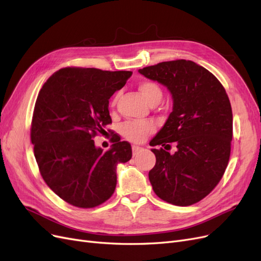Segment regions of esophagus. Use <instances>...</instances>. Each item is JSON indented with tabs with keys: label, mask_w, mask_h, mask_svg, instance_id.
<instances>
[{
	"label": "esophagus",
	"mask_w": 261,
	"mask_h": 261,
	"mask_svg": "<svg viewBox=\"0 0 261 261\" xmlns=\"http://www.w3.org/2000/svg\"><path fill=\"white\" fill-rule=\"evenodd\" d=\"M132 149H133V155H134V156L137 155V153H138L139 151H141V150H143V148H140V147H138V146H133Z\"/></svg>",
	"instance_id": "34e87169"
}]
</instances>
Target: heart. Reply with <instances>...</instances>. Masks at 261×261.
<instances>
[{"mask_svg": "<svg viewBox=\"0 0 261 261\" xmlns=\"http://www.w3.org/2000/svg\"><path fill=\"white\" fill-rule=\"evenodd\" d=\"M138 89L140 93L143 94L145 100L150 105H158L162 100L163 91L162 88L152 81H143L138 85ZM117 94L113 97L111 101V106L114 107L116 105ZM155 129V126L151 121H132L126 122L121 126V134L124 138L132 141V143H143V141L152 134Z\"/></svg>", "mask_w": 261, "mask_h": 261, "instance_id": "obj_1", "label": "heart"}]
</instances>
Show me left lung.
Listing matches in <instances>:
<instances>
[{"label":"left lung","instance_id":"obj_1","mask_svg":"<svg viewBox=\"0 0 261 261\" xmlns=\"http://www.w3.org/2000/svg\"><path fill=\"white\" fill-rule=\"evenodd\" d=\"M167 86L173 111L150 141L155 165L149 171L153 192L162 200L186 207L209 195L222 178L231 154L233 114L224 87L193 61L175 60L139 69ZM169 142L178 150L166 151Z\"/></svg>","mask_w":261,"mask_h":261}]
</instances>
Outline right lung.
<instances>
[{
	"instance_id": "right-lung-1",
	"label": "right lung",
	"mask_w": 261,
	"mask_h": 261,
	"mask_svg": "<svg viewBox=\"0 0 261 261\" xmlns=\"http://www.w3.org/2000/svg\"><path fill=\"white\" fill-rule=\"evenodd\" d=\"M132 74L65 67L39 91L30 128L36 161L46 185L74 207L106 202L115 191L117 163L130 160L129 143L116 134L106 152L92 139L112 123L109 99Z\"/></svg>"
}]
</instances>
